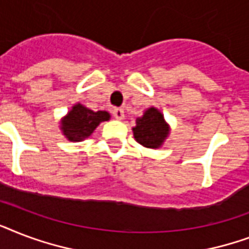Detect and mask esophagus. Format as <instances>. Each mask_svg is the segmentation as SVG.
Masks as SVG:
<instances>
[{"mask_svg":"<svg viewBox=\"0 0 249 249\" xmlns=\"http://www.w3.org/2000/svg\"><path fill=\"white\" fill-rule=\"evenodd\" d=\"M112 115L115 119L117 120H121V119H124V109L123 108H113L112 109Z\"/></svg>","mask_w":249,"mask_h":249,"instance_id":"34e87169","label":"esophagus"}]
</instances>
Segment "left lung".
Here are the masks:
<instances>
[{
    "label": "left lung",
    "instance_id": "8db88e82",
    "mask_svg": "<svg viewBox=\"0 0 249 249\" xmlns=\"http://www.w3.org/2000/svg\"><path fill=\"white\" fill-rule=\"evenodd\" d=\"M168 132L169 129L164 121V116L154 107L148 108L142 117H138L136 126L133 128L137 142L148 148L160 147Z\"/></svg>",
    "mask_w": 249,
    "mask_h": 249
}]
</instances>
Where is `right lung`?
<instances>
[{
	"label": "right lung",
	"mask_w": 249,
	"mask_h": 249,
	"mask_svg": "<svg viewBox=\"0 0 249 249\" xmlns=\"http://www.w3.org/2000/svg\"><path fill=\"white\" fill-rule=\"evenodd\" d=\"M108 119L109 115L106 111L94 112L84 106L76 105L64 117L62 130L70 141H81L88 138L99 123L107 121Z\"/></svg>",
	"instance_id": "right-lung-1"
}]
</instances>
